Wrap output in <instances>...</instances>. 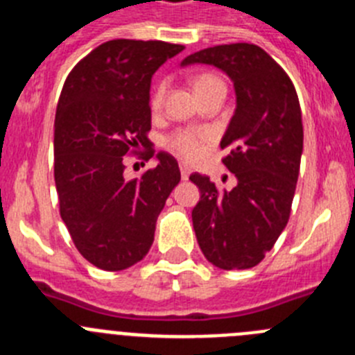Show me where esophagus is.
I'll use <instances>...</instances> for the list:
<instances>
[{
  "instance_id": "34e87169",
  "label": "esophagus",
  "mask_w": 355,
  "mask_h": 355,
  "mask_svg": "<svg viewBox=\"0 0 355 355\" xmlns=\"http://www.w3.org/2000/svg\"><path fill=\"white\" fill-rule=\"evenodd\" d=\"M180 171H181V178H183V180L187 181V180H188V175H190V172H191V168L188 167L187 164H181V165H180Z\"/></svg>"
}]
</instances>
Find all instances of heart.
<instances>
[{"label":"heart","instance_id":"b5f03b06","mask_svg":"<svg viewBox=\"0 0 355 355\" xmlns=\"http://www.w3.org/2000/svg\"><path fill=\"white\" fill-rule=\"evenodd\" d=\"M214 87H223V89H225L222 79H218L213 73H200V76L195 77L193 89L195 93H197V96L206 95L207 91L214 89ZM164 84H160V86L153 91V109H160L162 102H164ZM207 139H209V135H207L206 132H199V130H178V132H174L172 135H168V137L165 139V146H167L171 151H174L175 155L187 158V160H195V158H199L204 153V146H206Z\"/></svg>","mask_w":355,"mask_h":355}]
</instances>
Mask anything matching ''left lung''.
<instances>
[{"mask_svg": "<svg viewBox=\"0 0 355 355\" xmlns=\"http://www.w3.org/2000/svg\"><path fill=\"white\" fill-rule=\"evenodd\" d=\"M213 64L230 77L236 110L223 135L232 190H218L207 175L191 174L200 200L191 211L204 257L220 269H250L264 259L291 216L303 153L297 93L264 49L229 44L204 49L181 61Z\"/></svg>", "mask_w": 355, "mask_h": 355, "instance_id": "obj_1", "label": "left lung"}]
</instances>
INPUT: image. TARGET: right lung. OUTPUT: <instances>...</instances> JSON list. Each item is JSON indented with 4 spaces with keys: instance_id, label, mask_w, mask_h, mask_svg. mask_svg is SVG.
Listing matches in <instances>:
<instances>
[{
    "instance_id": "right-lung-1",
    "label": "right lung",
    "mask_w": 355,
    "mask_h": 355,
    "mask_svg": "<svg viewBox=\"0 0 355 355\" xmlns=\"http://www.w3.org/2000/svg\"><path fill=\"white\" fill-rule=\"evenodd\" d=\"M183 45L160 40H109L68 73L54 121V181L61 220L80 255L103 271H121L146 257L156 218L180 183L178 162L155 155L151 77ZM146 149L159 165L126 180L122 158Z\"/></svg>"
}]
</instances>
